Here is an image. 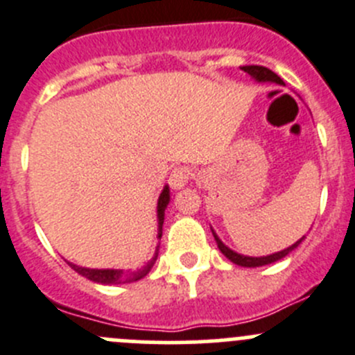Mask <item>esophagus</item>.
<instances>
[{
	"label": "esophagus",
	"mask_w": 355,
	"mask_h": 355,
	"mask_svg": "<svg viewBox=\"0 0 355 355\" xmlns=\"http://www.w3.org/2000/svg\"><path fill=\"white\" fill-rule=\"evenodd\" d=\"M192 178V170L189 166H178L170 173V185L173 189H182Z\"/></svg>",
	"instance_id": "obj_1"
}]
</instances>
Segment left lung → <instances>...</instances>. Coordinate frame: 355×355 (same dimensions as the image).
<instances>
[{
  "label": "left lung",
  "mask_w": 355,
  "mask_h": 355,
  "mask_svg": "<svg viewBox=\"0 0 355 355\" xmlns=\"http://www.w3.org/2000/svg\"><path fill=\"white\" fill-rule=\"evenodd\" d=\"M243 71H246L248 74L253 76V78L257 79V81H274V83H279V85H281V83H283V79H281L279 76L276 74V72H272V71H270V69L263 67V65H243ZM213 236H215V241H216V244H218L220 251H222V253L225 254V257L229 258L230 261H234V263H236V265H241V267H260V265H267V263H272V261H276V260H281V258L286 257V254L290 253L291 250H295V248H297L298 244L302 243V239H304V237H302V239L297 241V243H295L293 246H290V248H288V250L279 251V253L269 254V257H258V258H254V257H243V254L234 253L232 250H229V248H227L225 244H223L222 241H220L218 237H216L215 232H213Z\"/></svg>",
  "instance_id": "obj_1"
}]
</instances>
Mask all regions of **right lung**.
I'll return each mask as SVG.
<instances>
[{"mask_svg":"<svg viewBox=\"0 0 355 355\" xmlns=\"http://www.w3.org/2000/svg\"><path fill=\"white\" fill-rule=\"evenodd\" d=\"M168 201H170V189L164 187L163 192L159 196V201H157V218H159V239H161V230H163V222H164V208H166ZM157 260V253L154 254L153 260L142 267L139 270H118V269H86V267H79V265L71 263L67 261L69 267L74 269L76 272L85 276L86 279L94 281V283L101 284H121V283H132V281H139L142 277H146L150 272V269L154 267Z\"/></svg>","mask_w":355,"mask_h":355,"instance_id":"1","label":"right lung"}]
</instances>
